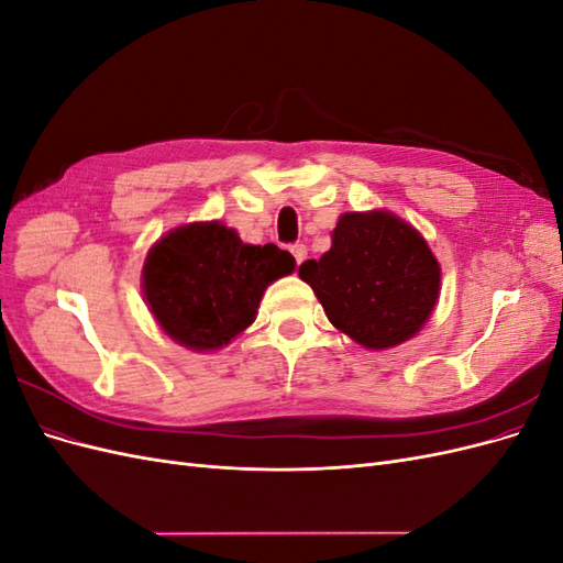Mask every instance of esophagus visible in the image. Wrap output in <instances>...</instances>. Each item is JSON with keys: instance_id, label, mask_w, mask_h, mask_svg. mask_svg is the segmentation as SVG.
<instances>
[{"instance_id": "1", "label": "esophagus", "mask_w": 563, "mask_h": 563, "mask_svg": "<svg viewBox=\"0 0 563 563\" xmlns=\"http://www.w3.org/2000/svg\"><path fill=\"white\" fill-rule=\"evenodd\" d=\"M291 253H294L296 263L300 265L305 258H308V246H305V244H294V246H291Z\"/></svg>"}]
</instances>
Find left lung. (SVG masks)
<instances>
[{
    "label": "left lung",
    "mask_w": 563,
    "mask_h": 563,
    "mask_svg": "<svg viewBox=\"0 0 563 563\" xmlns=\"http://www.w3.org/2000/svg\"><path fill=\"white\" fill-rule=\"evenodd\" d=\"M319 261L298 267L329 321L371 350L416 335L434 310L439 263L428 242L385 211L345 213Z\"/></svg>",
    "instance_id": "1"
}]
</instances>
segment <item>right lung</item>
<instances>
[{
    "label": "right lung",
    "instance_id": "add662e5",
    "mask_svg": "<svg viewBox=\"0 0 563 563\" xmlns=\"http://www.w3.org/2000/svg\"><path fill=\"white\" fill-rule=\"evenodd\" d=\"M294 255L242 244L220 223H192L150 249L143 288L159 327L190 350H216L242 333L267 284L291 275Z\"/></svg>",
    "mask_w": 563,
    "mask_h": 563
}]
</instances>
